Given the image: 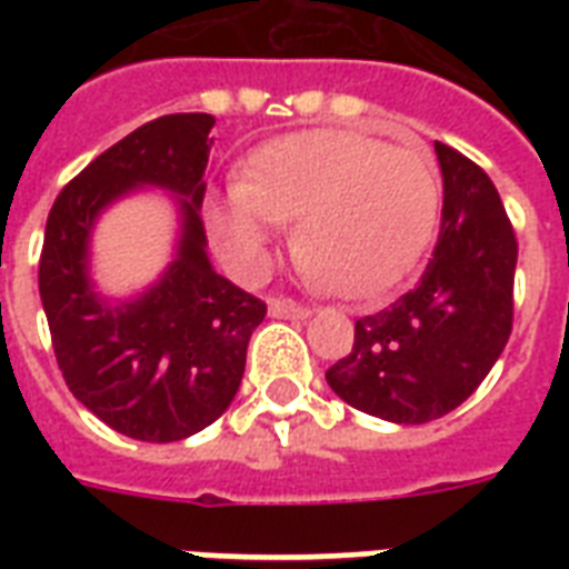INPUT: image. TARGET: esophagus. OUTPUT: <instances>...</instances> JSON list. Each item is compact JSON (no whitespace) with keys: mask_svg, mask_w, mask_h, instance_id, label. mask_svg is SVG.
<instances>
[{"mask_svg":"<svg viewBox=\"0 0 569 569\" xmlns=\"http://www.w3.org/2000/svg\"><path fill=\"white\" fill-rule=\"evenodd\" d=\"M268 316L271 319H310V307H301V303L286 301V298H271L268 301Z\"/></svg>","mask_w":569,"mask_h":569,"instance_id":"obj_1","label":"esophagus"}]
</instances>
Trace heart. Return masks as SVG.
<instances>
[{
	"label": "heart",
	"mask_w": 569,
	"mask_h": 569,
	"mask_svg": "<svg viewBox=\"0 0 569 569\" xmlns=\"http://www.w3.org/2000/svg\"><path fill=\"white\" fill-rule=\"evenodd\" d=\"M440 197V171L425 150L310 129L257 147L241 180L209 197L206 221L223 262L244 280L266 271L280 221H298L292 253L307 274L369 301L425 257Z\"/></svg>",
	"instance_id": "heart-1"
}]
</instances>
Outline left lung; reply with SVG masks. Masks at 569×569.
Returning a JSON list of instances; mask_svg holds the SVG:
<instances>
[{
    "label": "left lung",
    "instance_id": "left-lung-1",
    "mask_svg": "<svg viewBox=\"0 0 569 569\" xmlns=\"http://www.w3.org/2000/svg\"><path fill=\"white\" fill-rule=\"evenodd\" d=\"M442 171L440 239L419 283L355 325V348L325 378L346 405L422 425L463 405L493 369L513 325L517 239L481 168L433 144Z\"/></svg>",
    "mask_w": 569,
    "mask_h": 569
}]
</instances>
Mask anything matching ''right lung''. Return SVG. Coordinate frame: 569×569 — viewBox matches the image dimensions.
I'll return each mask as SVG.
<instances>
[{"mask_svg": "<svg viewBox=\"0 0 569 569\" xmlns=\"http://www.w3.org/2000/svg\"><path fill=\"white\" fill-rule=\"evenodd\" d=\"M212 114H164L97 156L52 203L40 303L58 369L97 419L141 442L203 431L232 405L266 303L221 277L200 221ZM153 188L178 212L172 262L141 293L114 299L92 280V232L111 204Z\"/></svg>", "mask_w": 569, "mask_h": 569, "instance_id": "obj_1", "label": "right lung"}]
</instances>
